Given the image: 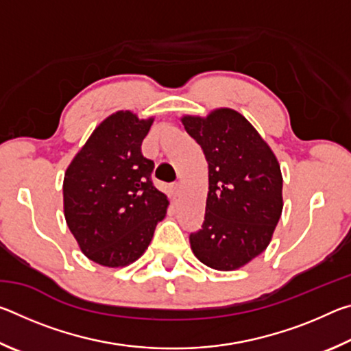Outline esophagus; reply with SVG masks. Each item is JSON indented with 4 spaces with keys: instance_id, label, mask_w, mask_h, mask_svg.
<instances>
[{
    "instance_id": "34e87169",
    "label": "esophagus",
    "mask_w": 351,
    "mask_h": 351,
    "mask_svg": "<svg viewBox=\"0 0 351 351\" xmlns=\"http://www.w3.org/2000/svg\"><path fill=\"white\" fill-rule=\"evenodd\" d=\"M170 192H171V195H173L175 198L180 197V193H181L180 182H173V184H171V186H170Z\"/></svg>"
}]
</instances>
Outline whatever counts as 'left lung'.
Instances as JSON below:
<instances>
[{
    "label": "left lung",
    "mask_w": 351,
    "mask_h": 351,
    "mask_svg": "<svg viewBox=\"0 0 351 351\" xmlns=\"http://www.w3.org/2000/svg\"><path fill=\"white\" fill-rule=\"evenodd\" d=\"M182 123L209 167L204 219L190 232V246L210 268L237 269L265 251L280 219V165L257 130L234 110L204 119L184 116Z\"/></svg>",
    "instance_id": "left-lung-1"
}]
</instances>
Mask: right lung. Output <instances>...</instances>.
<instances>
[{"instance_id":"obj_1","label":"right lung","mask_w":351,"mask_h":351,"mask_svg":"<svg viewBox=\"0 0 351 351\" xmlns=\"http://www.w3.org/2000/svg\"><path fill=\"white\" fill-rule=\"evenodd\" d=\"M153 119L117 111L94 130L64 173V218L82 252L117 268L138 260L169 201L153 186L154 162L141 152Z\"/></svg>"}]
</instances>
